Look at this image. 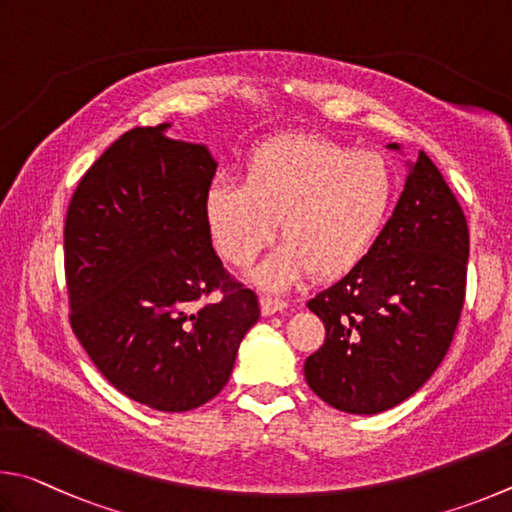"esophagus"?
I'll return each mask as SVG.
<instances>
[{
	"label": "esophagus",
	"instance_id": "34e87169",
	"mask_svg": "<svg viewBox=\"0 0 512 512\" xmlns=\"http://www.w3.org/2000/svg\"><path fill=\"white\" fill-rule=\"evenodd\" d=\"M283 310H288V303L276 299V297H270V294H263V297H261V312L265 317H272V315H276V312H283Z\"/></svg>",
	"mask_w": 512,
	"mask_h": 512
}]
</instances>
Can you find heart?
Instances as JSON below:
<instances>
[{"mask_svg": "<svg viewBox=\"0 0 512 512\" xmlns=\"http://www.w3.org/2000/svg\"><path fill=\"white\" fill-rule=\"evenodd\" d=\"M391 202L393 173L380 152L297 134L251 152L242 182L213 179L204 213L220 256L236 267L254 261L279 220L285 242L256 281L288 288L310 270L319 279L353 270L380 238Z\"/></svg>", "mask_w": 512, "mask_h": 512, "instance_id": "obj_1", "label": "heart"}]
</instances>
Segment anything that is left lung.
Returning a JSON list of instances; mask_svg holds the SVG:
<instances>
[{"label":"left lung","instance_id":"obj_1","mask_svg":"<svg viewBox=\"0 0 512 512\" xmlns=\"http://www.w3.org/2000/svg\"><path fill=\"white\" fill-rule=\"evenodd\" d=\"M468 256L461 204L420 152L373 249L308 301L326 326L324 346L303 366L308 387L330 407L360 416L414 396L459 326Z\"/></svg>","mask_w":512,"mask_h":512}]
</instances>
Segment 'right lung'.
<instances>
[{"label": "right lung", "instance_id": "right-lung-1", "mask_svg": "<svg viewBox=\"0 0 512 512\" xmlns=\"http://www.w3.org/2000/svg\"><path fill=\"white\" fill-rule=\"evenodd\" d=\"M168 128L125 132L80 179L65 276L71 328L105 380L150 409L188 411L229 382L261 308L211 245L204 197L218 164Z\"/></svg>", "mask_w": 512, "mask_h": 512}]
</instances>
